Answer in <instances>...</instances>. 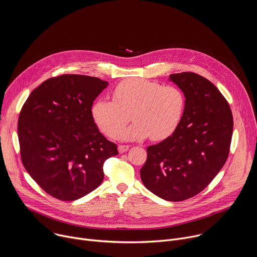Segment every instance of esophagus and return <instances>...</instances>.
Segmentation results:
<instances>
[{"instance_id": "1", "label": "esophagus", "mask_w": 257, "mask_h": 257, "mask_svg": "<svg viewBox=\"0 0 257 257\" xmlns=\"http://www.w3.org/2000/svg\"><path fill=\"white\" fill-rule=\"evenodd\" d=\"M129 148H130L129 145H119L118 146V151H119L120 154H124V153H126L129 150Z\"/></svg>"}]
</instances>
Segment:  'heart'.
Instances as JSON below:
<instances>
[{
    "label": "heart",
    "mask_w": 257,
    "mask_h": 257,
    "mask_svg": "<svg viewBox=\"0 0 257 257\" xmlns=\"http://www.w3.org/2000/svg\"><path fill=\"white\" fill-rule=\"evenodd\" d=\"M113 100L100 97L91 104V116L108 137L139 140L151 136L163 140L178 128L184 114L185 94L176 85L141 78L120 82L113 90ZM131 114L136 122L124 131Z\"/></svg>",
    "instance_id": "obj_1"
}]
</instances>
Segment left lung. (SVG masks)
Returning <instances> with one entry per match:
<instances>
[{
    "label": "left lung",
    "instance_id": "1",
    "mask_svg": "<svg viewBox=\"0 0 257 257\" xmlns=\"http://www.w3.org/2000/svg\"><path fill=\"white\" fill-rule=\"evenodd\" d=\"M185 94L184 114L177 130L146 149L140 170L144 186L169 201L201 192L225 165L233 134V116L224 95L192 72L170 75Z\"/></svg>",
    "mask_w": 257,
    "mask_h": 257
}]
</instances>
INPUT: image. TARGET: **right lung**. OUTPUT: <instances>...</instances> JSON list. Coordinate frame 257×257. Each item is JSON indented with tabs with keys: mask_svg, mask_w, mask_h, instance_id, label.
<instances>
[{
	"mask_svg": "<svg viewBox=\"0 0 257 257\" xmlns=\"http://www.w3.org/2000/svg\"><path fill=\"white\" fill-rule=\"evenodd\" d=\"M107 85L96 77L65 74L43 82L22 106L18 138L23 166L57 199L72 201L93 191L103 180L104 162L119 155L90 111Z\"/></svg>",
	"mask_w": 257,
	"mask_h": 257,
	"instance_id": "1",
	"label": "right lung"
}]
</instances>
